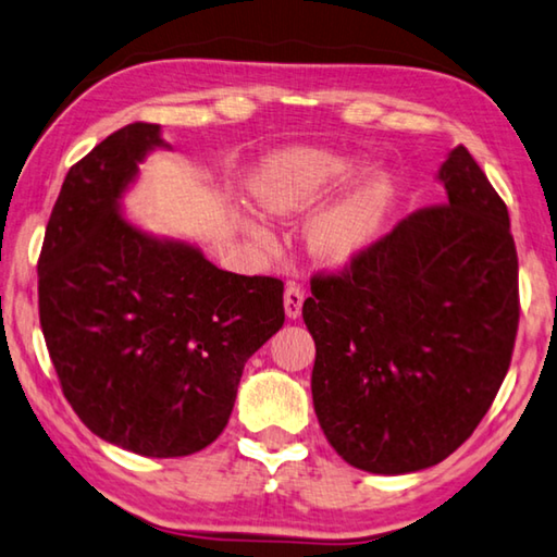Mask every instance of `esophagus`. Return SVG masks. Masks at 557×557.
Returning <instances> with one entry per match:
<instances>
[{
    "mask_svg": "<svg viewBox=\"0 0 557 557\" xmlns=\"http://www.w3.org/2000/svg\"><path fill=\"white\" fill-rule=\"evenodd\" d=\"M304 300L306 294L304 288L296 286V284H288L286 286V294H284V310L290 320H296L300 315V310H304Z\"/></svg>",
    "mask_w": 557,
    "mask_h": 557,
    "instance_id": "1",
    "label": "esophagus"
}]
</instances>
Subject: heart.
I'll use <instances>...</instances> for the list:
<instances>
[{"label": "heart", "mask_w": 557, "mask_h": 557, "mask_svg": "<svg viewBox=\"0 0 557 557\" xmlns=\"http://www.w3.org/2000/svg\"><path fill=\"white\" fill-rule=\"evenodd\" d=\"M359 159L325 146H284L263 156L251 173L249 190L263 212L288 218L313 208L330 193L352 178ZM396 200V181L384 169H374L320 208L306 224V247L330 263L357 257L384 230ZM247 232L261 242L269 232L257 220H247Z\"/></svg>", "instance_id": "1"}]
</instances>
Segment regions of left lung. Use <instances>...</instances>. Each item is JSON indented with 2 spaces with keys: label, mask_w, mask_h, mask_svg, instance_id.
Masks as SVG:
<instances>
[{
  "label": "left lung",
  "mask_w": 557,
  "mask_h": 557,
  "mask_svg": "<svg viewBox=\"0 0 557 557\" xmlns=\"http://www.w3.org/2000/svg\"><path fill=\"white\" fill-rule=\"evenodd\" d=\"M435 181L445 205L408 214L339 276H315V416L357 470L408 474L453 455L490 411L519 327L509 210L465 146Z\"/></svg>",
  "instance_id": "left-lung-1"
}]
</instances>
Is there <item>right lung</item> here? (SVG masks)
Here are the masks:
<instances>
[{"mask_svg":"<svg viewBox=\"0 0 557 557\" xmlns=\"http://www.w3.org/2000/svg\"><path fill=\"white\" fill-rule=\"evenodd\" d=\"M159 124H126L67 171L38 259V315L63 394L90 431L144 457L208 447L247 359L284 325V284L239 276L153 234L124 195Z\"/></svg>","mask_w":557,"mask_h":557,"instance_id":"1","label":"right lung"}]
</instances>
